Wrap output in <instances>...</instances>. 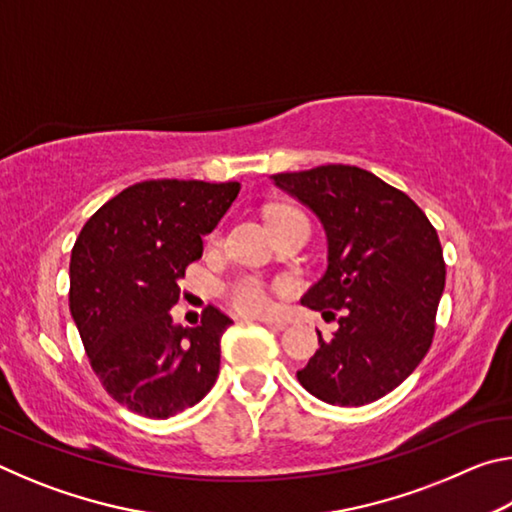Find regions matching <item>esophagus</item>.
<instances>
[{
    "label": "esophagus",
    "mask_w": 512,
    "mask_h": 512,
    "mask_svg": "<svg viewBox=\"0 0 512 512\" xmlns=\"http://www.w3.org/2000/svg\"><path fill=\"white\" fill-rule=\"evenodd\" d=\"M259 323L266 325V327H271V329H284V327L289 325V320H284V318H271V316H264V318H259Z\"/></svg>",
    "instance_id": "1"
}]
</instances>
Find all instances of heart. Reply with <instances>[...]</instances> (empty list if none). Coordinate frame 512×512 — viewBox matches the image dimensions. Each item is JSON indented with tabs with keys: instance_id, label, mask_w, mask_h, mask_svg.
Listing matches in <instances>:
<instances>
[{
	"instance_id": "b5f03b06",
	"label": "heart",
	"mask_w": 512,
	"mask_h": 512,
	"mask_svg": "<svg viewBox=\"0 0 512 512\" xmlns=\"http://www.w3.org/2000/svg\"><path fill=\"white\" fill-rule=\"evenodd\" d=\"M291 214H298L291 207H277L271 212V223L287 219ZM225 298L237 311H244V314H259V311L268 309L271 305V298H268L266 287L255 277H239V280L230 282L225 287Z\"/></svg>"
}]
</instances>
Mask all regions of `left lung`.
I'll list each match as a JSON object with an SVG mask.
<instances>
[{"instance_id": "left-lung-1", "label": "left lung", "mask_w": 512, "mask_h": 512, "mask_svg": "<svg viewBox=\"0 0 512 512\" xmlns=\"http://www.w3.org/2000/svg\"><path fill=\"white\" fill-rule=\"evenodd\" d=\"M271 180L318 216L327 237V271L300 302L339 318L332 339L316 329L320 348L298 381L334 406L375 402L431 348L445 289L438 232L404 192L350 164Z\"/></svg>"}]
</instances>
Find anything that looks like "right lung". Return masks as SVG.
Here are the masks:
<instances>
[{
  "mask_svg": "<svg viewBox=\"0 0 512 512\" xmlns=\"http://www.w3.org/2000/svg\"><path fill=\"white\" fill-rule=\"evenodd\" d=\"M239 183L146 180L110 198L83 225L69 259V311L90 366L128 411L171 418L203 400L219 377L216 307L198 327L173 323L178 280L201 259L203 237L239 196Z\"/></svg>",
  "mask_w": 512,
  "mask_h": 512,
  "instance_id": "add662e5",
  "label": "right lung"
}]
</instances>
